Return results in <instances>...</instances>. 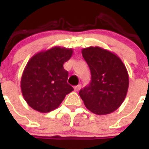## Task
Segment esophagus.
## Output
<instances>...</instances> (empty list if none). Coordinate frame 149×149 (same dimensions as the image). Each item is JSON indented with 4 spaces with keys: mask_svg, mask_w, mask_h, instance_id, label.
<instances>
[{
    "mask_svg": "<svg viewBox=\"0 0 149 149\" xmlns=\"http://www.w3.org/2000/svg\"><path fill=\"white\" fill-rule=\"evenodd\" d=\"M81 86L80 85V84H78V85H77V86H75L74 87V90L75 91H79L80 89H81Z\"/></svg>",
    "mask_w": 149,
    "mask_h": 149,
    "instance_id": "34e87169",
    "label": "esophagus"
}]
</instances>
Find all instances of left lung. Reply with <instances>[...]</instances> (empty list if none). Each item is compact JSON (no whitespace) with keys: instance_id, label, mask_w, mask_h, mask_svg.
Here are the masks:
<instances>
[{"instance_id":"left-lung-1","label":"left lung","mask_w":149,"mask_h":149,"mask_svg":"<svg viewBox=\"0 0 149 149\" xmlns=\"http://www.w3.org/2000/svg\"><path fill=\"white\" fill-rule=\"evenodd\" d=\"M83 57L91 72V82L79 95L86 108L96 115H107L119 108L129 86L127 68L119 56L100 47L83 48Z\"/></svg>"}]
</instances>
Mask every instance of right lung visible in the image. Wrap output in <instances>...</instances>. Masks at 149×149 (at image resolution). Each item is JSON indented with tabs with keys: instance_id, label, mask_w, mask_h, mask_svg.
Returning <instances> with one entry per match:
<instances>
[{
	"instance_id": "1",
	"label": "right lung",
	"mask_w": 149,
	"mask_h": 149,
	"mask_svg": "<svg viewBox=\"0 0 149 149\" xmlns=\"http://www.w3.org/2000/svg\"><path fill=\"white\" fill-rule=\"evenodd\" d=\"M72 48L55 46L33 56L24 69L21 89L27 104L40 113L57 108L74 90L67 83L68 73L63 64L71 58Z\"/></svg>"
}]
</instances>
